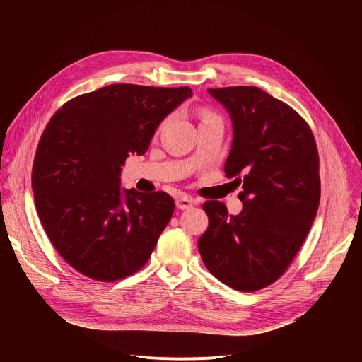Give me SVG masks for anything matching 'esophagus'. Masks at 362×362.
Returning a JSON list of instances; mask_svg holds the SVG:
<instances>
[{
  "label": "esophagus",
  "instance_id": "obj_1",
  "mask_svg": "<svg viewBox=\"0 0 362 362\" xmlns=\"http://www.w3.org/2000/svg\"><path fill=\"white\" fill-rule=\"evenodd\" d=\"M194 199L192 198H187V197H179L176 199V206L179 208V210H187V208L194 206Z\"/></svg>",
  "mask_w": 362,
  "mask_h": 362
}]
</instances>
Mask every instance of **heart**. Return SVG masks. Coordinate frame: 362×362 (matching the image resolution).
<instances>
[{
    "label": "heart",
    "instance_id": "heart-1",
    "mask_svg": "<svg viewBox=\"0 0 362 362\" xmlns=\"http://www.w3.org/2000/svg\"><path fill=\"white\" fill-rule=\"evenodd\" d=\"M210 119H217L214 114H211V112H208V111H204L202 112V120H210Z\"/></svg>",
    "mask_w": 362,
    "mask_h": 362
}]
</instances>
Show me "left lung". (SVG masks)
<instances>
[{"instance_id": "8db88e82", "label": "left lung", "mask_w": 362, "mask_h": 362, "mask_svg": "<svg viewBox=\"0 0 362 362\" xmlns=\"http://www.w3.org/2000/svg\"><path fill=\"white\" fill-rule=\"evenodd\" d=\"M208 92L232 119L224 173L243 176L238 195L243 208L229 216L220 201H206L208 227L198 250L214 277L254 292L286 272L308 236L321 192L318 151L307 122L265 90L230 86Z\"/></svg>"}]
</instances>
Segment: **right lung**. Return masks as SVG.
I'll use <instances>...</instances> for the list:
<instances>
[{
    "label": "right lung",
    "mask_w": 362,
    "mask_h": 362,
    "mask_svg": "<svg viewBox=\"0 0 362 362\" xmlns=\"http://www.w3.org/2000/svg\"><path fill=\"white\" fill-rule=\"evenodd\" d=\"M191 97L187 86L116 83L54 114L37 144L32 189L51 243L74 270L114 281L149 259L175 201L123 189L122 165L145 154L160 123Z\"/></svg>",
    "instance_id": "1"
}]
</instances>
